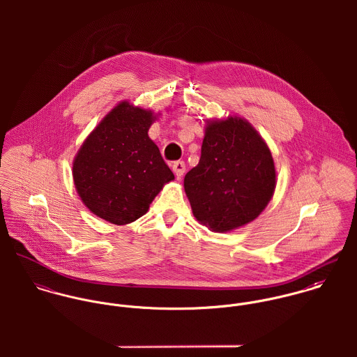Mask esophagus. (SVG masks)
<instances>
[{"label": "esophagus", "mask_w": 357, "mask_h": 357, "mask_svg": "<svg viewBox=\"0 0 357 357\" xmlns=\"http://www.w3.org/2000/svg\"><path fill=\"white\" fill-rule=\"evenodd\" d=\"M172 169H173L174 174L180 178L185 173V163L183 160H176L172 163Z\"/></svg>", "instance_id": "1"}]
</instances>
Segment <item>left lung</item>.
Here are the masks:
<instances>
[{
  "label": "left lung",
  "mask_w": 357,
  "mask_h": 357,
  "mask_svg": "<svg viewBox=\"0 0 357 357\" xmlns=\"http://www.w3.org/2000/svg\"><path fill=\"white\" fill-rule=\"evenodd\" d=\"M275 184L271 151L242 118L206 126L199 163L184 178L194 215L214 232L253 221L271 201Z\"/></svg>",
  "instance_id": "1"
}]
</instances>
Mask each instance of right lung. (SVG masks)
<instances>
[{"label":"right lung","instance_id":"1","mask_svg":"<svg viewBox=\"0 0 357 357\" xmlns=\"http://www.w3.org/2000/svg\"><path fill=\"white\" fill-rule=\"evenodd\" d=\"M151 111L118 104L75 156L73 177L85 206L112 224H129L149 207L174 174L149 137Z\"/></svg>","mask_w":357,"mask_h":357}]
</instances>
